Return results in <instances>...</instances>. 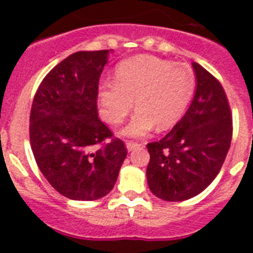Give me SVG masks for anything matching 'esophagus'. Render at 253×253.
<instances>
[{"instance_id":"obj_1","label":"esophagus","mask_w":253,"mask_h":253,"mask_svg":"<svg viewBox=\"0 0 253 253\" xmlns=\"http://www.w3.org/2000/svg\"><path fill=\"white\" fill-rule=\"evenodd\" d=\"M125 146H126V149H128L129 152H131V151H134L135 148H139L142 144H138V143H135V142H126V144H125Z\"/></svg>"}]
</instances>
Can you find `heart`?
Segmentation results:
<instances>
[{"instance_id": "obj_1", "label": "heart", "mask_w": 253, "mask_h": 253, "mask_svg": "<svg viewBox=\"0 0 253 253\" xmlns=\"http://www.w3.org/2000/svg\"><path fill=\"white\" fill-rule=\"evenodd\" d=\"M116 82L100 84V111L107 123L124 122L135 102L137 113L122 130L125 137L139 138L157 125L171 128L180 120L195 91V75L185 64L153 55H135L118 66Z\"/></svg>"}]
</instances>
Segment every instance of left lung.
I'll return each instance as SVG.
<instances>
[{
  "label": "left lung",
  "mask_w": 253,
  "mask_h": 253,
  "mask_svg": "<svg viewBox=\"0 0 253 253\" xmlns=\"http://www.w3.org/2000/svg\"><path fill=\"white\" fill-rule=\"evenodd\" d=\"M196 90L182 119L148 143L147 182L157 198L184 202L204 191L222 169L232 140V115L222 84L193 62Z\"/></svg>",
  "instance_id": "left-lung-1"
}]
</instances>
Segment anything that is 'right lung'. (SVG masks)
Instances as JSON below:
<instances>
[{"label": "right lung", "instance_id": "add662e5", "mask_svg": "<svg viewBox=\"0 0 253 253\" xmlns=\"http://www.w3.org/2000/svg\"><path fill=\"white\" fill-rule=\"evenodd\" d=\"M113 50L76 51L51 69L35 93L30 144L49 184L71 200L110 193L126 157L124 143L99 119L97 88ZM97 144L102 147L96 151Z\"/></svg>", "mask_w": 253, "mask_h": 253}]
</instances>
